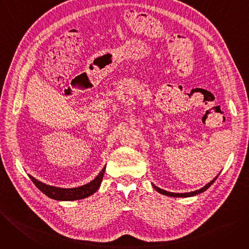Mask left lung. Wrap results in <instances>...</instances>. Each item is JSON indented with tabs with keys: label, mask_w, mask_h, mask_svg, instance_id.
Returning a JSON list of instances; mask_svg holds the SVG:
<instances>
[{
	"label": "left lung",
	"mask_w": 249,
	"mask_h": 249,
	"mask_svg": "<svg viewBox=\"0 0 249 249\" xmlns=\"http://www.w3.org/2000/svg\"><path fill=\"white\" fill-rule=\"evenodd\" d=\"M216 178H217V177H216L215 178H213L210 182H208L205 187H203V188L200 189V190H197V191H195V192H191V193H182V194H178V193H171V192L164 191V190H162V189H160V188H158V187H156V186H154V188H155L156 191H158L159 193H161V194L166 195V196H171V197H191V196L198 195V194H200V193L206 191V190L215 181Z\"/></svg>",
	"instance_id": "8db88e82"
}]
</instances>
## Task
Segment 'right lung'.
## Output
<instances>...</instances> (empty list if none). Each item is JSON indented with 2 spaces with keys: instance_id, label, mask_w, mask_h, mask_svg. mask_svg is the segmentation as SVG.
<instances>
[{
  "instance_id": "right-lung-1",
  "label": "right lung",
  "mask_w": 249,
  "mask_h": 249,
  "mask_svg": "<svg viewBox=\"0 0 249 249\" xmlns=\"http://www.w3.org/2000/svg\"><path fill=\"white\" fill-rule=\"evenodd\" d=\"M106 167L101 170L98 176L87 185H84L79 188H72V189H62V188H56V187H52L49 185H45V183L39 181L38 179H36L32 176H30V178L33 180V182L36 185V187L38 188L41 192H43L46 196H48L54 200H59V201H73V200H80V199H84L98 190L101 180H103L104 178V173H105Z\"/></svg>"
}]
</instances>
